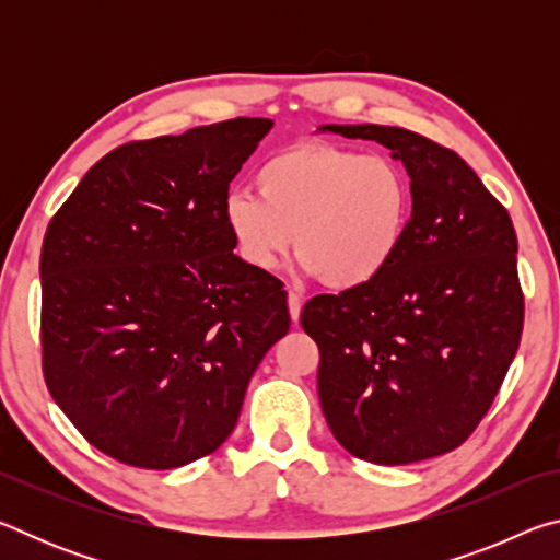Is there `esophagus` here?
<instances>
[{"label":"esophagus","instance_id":"1","mask_svg":"<svg viewBox=\"0 0 560 560\" xmlns=\"http://www.w3.org/2000/svg\"><path fill=\"white\" fill-rule=\"evenodd\" d=\"M289 314H291L293 324H296L299 316H301V293L291 291V289H289Z\"/></svg>","mask_w":560,"mask_h":560}]
</instances>
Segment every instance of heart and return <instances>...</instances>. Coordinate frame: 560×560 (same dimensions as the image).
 Returning a JSON list of instances; mask_svg holds the SVG:
<instances>
[{
    "label": "heart",
    "mask_w": 560,
    "mask_h": 560,
    "mask_svg": "<svg viewBox=\"0 0 560 560\" xmlns=\"http://www.w3.org/2000/svg\"><path fill=\"white\" fill-rule=\"evenodd\" d=\"M257 187L259 195L232 189L224 200L240 257L269 271L293 244L301 269L330 289L381 277L412 214L410 179L395 160L338 145L281 150L257 170Z\"/></svg>",
    "instance_id": "heart-1"
}]
</instances>
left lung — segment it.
<instances>
[{"mask_svg":"<svg viewBox=\"0 0 560 560\" xmlns=\"http://www.w3.org/2000/svg\"><path fill=\"white\" fill-rule=\"evenodd\" d=\"M402 160L412 214L371 283L320 293L301 326L320 350L318 397L358 459L412 464L457 450L494 402L524 328L511 217L450 148L393 126H320Z\"/></svg>","mask_w":560,"mask_h":560,"instance_id":"1","label":"left lung"}]
</instances>
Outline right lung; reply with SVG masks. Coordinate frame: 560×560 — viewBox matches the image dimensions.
<instances>
[{"instance_id":"right-lung-1","label":"right lung","mask_w":560,"mask_h":560,"mask_svg":"<svg viewBox=\"0 0 560 560\" xmlns=\"http://www.w3.org/2000/svg\"><path fill=\"white\" fill-rule=\"evenodd\" d=\"M269 118L136 140L101 158L42 246V368L93 447L130 467L212 454L287 336L281 281L234 254L224 200Z\"/></svg>"}]
</instances>
